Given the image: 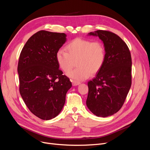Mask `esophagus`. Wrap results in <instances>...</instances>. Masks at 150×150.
<instances>
[{
  "mask_svg": "<svg viewBox=\"0 0 150 150\" xmlns=\"http://www.w3.org/2000/svg\"><path fill=\"white\" fill-rule=\"evenodd\" d=\"M72 85L73 86H78L79 84H80V82H78V81H74L72 80Z\"/></svg>",
  "mask_w": 150,
  "mask_h": 150,
  "instance_id": "34e87169",
  "label": "esophagus"
}]
</instances>
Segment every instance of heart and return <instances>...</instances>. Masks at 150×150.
I'll return each instance as SVG.
<instances>
[{
	"label": "heart",
	"mask_w": 150,
	"mask_h": 150,
	"mask_svg": "<svg viewBox=\"0 0 150 150\" xmlns=\"http://www.w3.org/2000/svg\"><path fill=\"white\" fill-rule=\"evenodd\" d=\"M65 50L66 52L59 50L56 53L57 64L62 71L66 72L76 61L78 67L68 72L67 75L77 81L87 79L90 74H96L105 62V47L99 41L76 38L66 45Z\"/></svg>",
	"instance_id": "obj_1"
}]
</instances>
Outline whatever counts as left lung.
<instances>
[{
	"mask_svg": "<svg viewBox=\"0 0 150 150\" xmlns=\"http://www.w3.org/2000/svg\"><path fill=\"white\" fill-rule=\"evenodd\" d=\"M89 35L98 36L103 42L106 60L96 77L88 83L86 105L96 116L107 117L120 110L131 88V53L121 38L111 32L98 30Z\"/></svg>",
	"mask_w": 150,
	"mask_h": 150,
	"instance_id": "left-lung-1",
	"label": "left lung"
}]
</instances>
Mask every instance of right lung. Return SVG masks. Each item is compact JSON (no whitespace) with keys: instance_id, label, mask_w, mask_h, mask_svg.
I'll list each match as a JSON object with an SVG mask.
<instances>
[{"instance_id":"add662e5","label":"right lung","mask_w":150,"mask_h":150,"mask_svg":"<svg viewBox=\"0 0 150 150\" xmlns=\"http://www.w3.org/2000/svg\"><path fill=\"white\" fill-rule=\"evenodd\" d=\"M66 40L64 33L40 30L28 39L19 56L20 94L30 112L43 120L59 114L72 86L56 59Z\"/></svg>"}]
</instances>
